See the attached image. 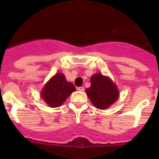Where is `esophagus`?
I'll use <instances>...</instances> for the list:
<instances>
[{
  "mask_svg": "<svg viewBox=\"0 0 159 159\" xmlns=\"http://www.w3.org/2000/svg\"><path fill=\"white\" fill-rule=\"evenodd\" d=\"M77 89H78V91H84V87H78Z\"/></svg>",
  "mask_w": 159,
  "mask_h": 159,
  "instance_id": "34e87169",
  "label": "esophagus"
}]
</instances>
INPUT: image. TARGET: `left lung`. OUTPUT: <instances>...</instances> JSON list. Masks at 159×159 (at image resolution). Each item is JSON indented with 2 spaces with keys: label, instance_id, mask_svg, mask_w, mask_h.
<instances>
[{
  "label": "left lung",
  "instance_id": "left-lung-1",
  "mask_svg": "<svg viewBox=\"0 0 159 159\" xmlns=\"http://www.w3.org/2000/svg\"><path fill=\"white\" fill-rule=\"evenodd\" d=\"M91 87L85 91L91 102L97 108H108L118 100L119 96L118 89L110 78L98 73L91 77Z\"/></svg>",
  "mask_w": 159,
  "mask_h": 159
}]
</instances>
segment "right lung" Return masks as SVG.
Here are the masks:
<instances>
[{
	"instance_id": "right-lung-1",
	"label": "right lung",
	"mask_w": 159,
	"mask_h": 159,
	"mask_svg": "<svg viewBox=\"0 0 159 159\" xmlns=\"http://www.w3.org/2000/svg\"><path fill=\"white\" fill-rule=\"evenodd\" d=\"M75 90V85L67 81L63 74L57 73L44 86L41 97L50 107L57 108L61 106Z\"/></svg>"
}]
</instances>
